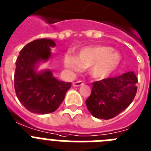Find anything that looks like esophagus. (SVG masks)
I'll return each mask as SVG.
<instances>
[{
    "instance_id": "esophagus-1",
    "label": "esophagus",
    "mask_w": 151,
    "mask_h": 151,
    "mask_svg": "<svg viewBox=\"0 0 151 151\" xmlns=\"http://www.w3.org/2000/svg\"><path fill=\"white\" fill-rule=\"evenodd\" d=\"M83 83L81 81H76V82H73V85L74 87H80V86L83 85Z\"/></svg>"
}]
</instances>
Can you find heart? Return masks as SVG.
Wrapping results in <instances>:
<instances>
[{"label": "heart", "mask_w": 151, "mask_h": 151, "mask_svg": "<svg viewBox=\"0 0 151 151\" xmlns=\"http://www.w3.org/2000/svg\"><path fill=\"white\" fill-rule=\"evenodd\" d=\"M121 55L114 48L105 45H94L81 48L76 56L69 53L64 55L65 68L70 72H80L89 68L92 78L103 80L108 78L117 68Z\"/></svg>", "instance_id": "b5f03b06"}]
</instances>
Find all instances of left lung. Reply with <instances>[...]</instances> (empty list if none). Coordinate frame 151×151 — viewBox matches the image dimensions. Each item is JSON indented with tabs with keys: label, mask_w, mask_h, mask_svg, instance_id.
Masks as SVG:
<instances>
[{
	"label": "left lung",
	"mask_w": 151,
	"mask_h": 151,
	"mask_svg": "<svg viewBox=\"0 0 151 151\" xmlns=\"http://www.w3.org/2000/svg\"><path fill=\"white\" fill-rule=\"evenodd\" d=\"M137 78L133 71L92 83V91L86 101L91 114L109 120L118 115L131 104L137 91Z\"/></svg>",
	"instance_id": "obj_1"
}]
</instances>
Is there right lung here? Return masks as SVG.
I'll list each match as a JSON object with an SVG mask.
<instances>
[{"instance_id":"add662e5","label":"right lung","mask_w":151,"mask_h":151,"mask_svg":"<svg viewBox=\"0 0 151 151\" xmlns=\"http://www.w3.org/2000/svg\"><path fill=\"white\" fill-rule=\"evenodd\" d=\"M50 39H37L24 47L16 60L14 89L17 98L27 111L36 114L54 112L63 102L71 83L58 81L50 70L37 72V64L50 58Z\"/></svg>"}]
</instances>
